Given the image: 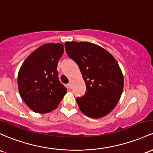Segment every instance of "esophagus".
<instances>
[{
  "label": "esophagus",
  "instance_id": "34e87169",
  "mask_svg": "<svg viewBox=\"0 0 153 153\" xmlns=\"http://www.w3.org/2000/svg\"><path fill=\"white\" fill-rule=\"evenodd\" d=\"M67 86H68V88H69V89H70V88H71V83H68V84H67Z\"/></svg>",
  "mask_w": 153,
  "mask_h": 153
}]
</instances>
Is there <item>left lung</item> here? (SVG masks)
Returning a JSON list of instances; mask_svg holds the SVG:
<instances>
[{"label":"left lung","instance_id":"obj_1","mask_svg":"<svg viewBox=\"0 0 153 153\" xmlns=\"http://www.w3.org/2000/svg\"><path fill=\"white\" fill-rule=\"evenodd\" d=\"M65 49L78 64L86 85L76 100L80 111L100 118L115 108L123 89V75L116 59L107 50L90 42H66Z\"/></svg>","mask_w":153,"mask_h":153}]
</instances>
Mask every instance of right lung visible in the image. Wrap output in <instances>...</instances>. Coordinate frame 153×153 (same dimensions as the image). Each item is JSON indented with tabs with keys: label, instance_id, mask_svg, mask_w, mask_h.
I'll use <instances>...</instances> for the list:
<instances>
[{
	"label": "right lung",
	"instance_id": "add662e5",
	"mask_svg": "<svg viewBox=\"0 0 153 153\" xmlns=\"http://www.w3.org/2000/svg\"><path fill=\"white\" fill-rule=\"evenodd\" d=\"M63 53L62 43H46L32 52L19 69V94L35 112L48 113L55 110L67 93L56 70Z\"/></svg>",
	"mask_w": 153,
	"mask_h": 153
}]
</instances>
